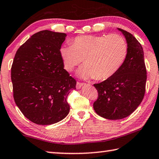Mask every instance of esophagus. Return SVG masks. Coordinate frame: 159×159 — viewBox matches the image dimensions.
<instances>
[{"label":"esophagus","instance_id":"esophagus-1","mask_svg":"<svg viewBox=\"0 0 159 159\" xmlns=\"http://www.w3.org/2000/svg\"><path fill=\"white\" fill-rule=\"evenodd\" d=\"M85 83H80V82H77L76 83V88L77 89H80V88H81L82 86L85 85Z\"/></svg>","mask_w":159,"mask_h":159}]
</instances>
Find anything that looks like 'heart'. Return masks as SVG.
<instances>
[{
  "label": "heart",
  "instance_id": "b5f03b06",
  "mask_svg": "<svg viewBox=\"0 0 159 159\" xmlns=\"http://www.w3.org/2000/svg\"><path fill=\"white\" fill-rule=\"evenodd\" d=\"M125 39L119 34L102 36H80L60 49L64 67L71 71L83 62L85 64L79 71L83 79L95 77L105 80L116 74L122 66L127 54Z\"/></svg>",
  "mask_w": 159,
  "mask_h": 159
}]
</instances>
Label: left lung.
Here are the masks:
<instances>
[{
  "mask_svg": "<svg viewBox=\"0 0 159 159\" xmlns=\"http://www.w3.org/2000/svg\"><path fill=\"white\" fill-rule=\"evenodd\" d=\"M125 37L127 54L117 72L94 86L98 98L94 110L98 115L110 120L129 116L141 104L145 92L147 71L142 46L132 34L118 28Z\"/></svg>",
  "mask_w": 159,
  "mask_h": 159,
  "instance_id": "8db88e82",
  "label": "left lung"
}]
</instances>
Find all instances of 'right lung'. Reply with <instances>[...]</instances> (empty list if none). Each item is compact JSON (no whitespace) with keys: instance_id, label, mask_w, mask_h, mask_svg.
Masks as SVG:
<instances>
[{"instance_id":"right-lung-1","label":"right lung","mask_w":159,"mask_h":159,"mask_svg":"<svg viewBox=\"0 0 159 159\" xmlns=\"http://www.w3.org/2000/svg\"><path fill=\"white\" fill-rule=\"evenodd\" d=\"M66 34L43 30L16 53L11 69L14 101L32 122L51 125L70 112L67 96L76 80L64 69L60 49Z\"/></svg>"}]
</instances>
